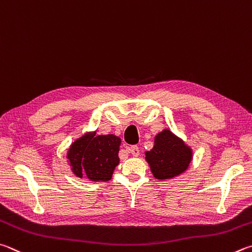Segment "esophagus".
Wrapping results in <instances>:
<instances>
[{
	"label": "esophagus",
	"instance_id": "34e87169",
	"mask_svg": "<svg viewBox=\"0 0 252 252\" xmlns=\"http://www.w3.org/2000/svg\"><path fill=\"white\" fill-rule=\"evenodd\" d=\"M128 152L133 155L134 157H137L139 155V148L137 146H131L128 148Z\"/></svg>",
	"mask_w": 252,
	"mask_h": 252
}]
</instances>
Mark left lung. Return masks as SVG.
I'll list each match as a JSON object with an SVG mask.
<instances>
[{
  "instance_id": "obj_1",
  "label": "left lung",
  "mask_w": 252,
  "mask_h": 252,
  "mask_svg": "<svg viewBox=\"0 0 252 252\" xmlns=\"http://www.w3.org/2000/svg\"><path fill=\"white\" fill-rule=\"evenodd\" d=\"M145 155L157 179L174 178L183 174L192 158L191 149L169 129H164L156 136L153 149Z\"/></svg>"
}]
</instances>
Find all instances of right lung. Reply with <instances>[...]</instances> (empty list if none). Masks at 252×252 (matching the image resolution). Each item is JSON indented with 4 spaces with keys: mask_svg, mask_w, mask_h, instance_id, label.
<instances>
[{
    "mask_svg": "<svg viewBox=\"0 0 252 252\" xmlns=\"http://www.w3.org/2000/svg\"><path fill=\"white\" fill-rule=\"evenodd\" d=\"M119 145L121 138L115 135L92 133L82 136L67 153L72 171L79 178L85 176L93 182H107L119 164Z\"/></svg>",
    "mask_w": 252,
    "mask_h": 252,
    "instance_id": "right-lung-1",
    "label": "right lung"
}]
</instances>
